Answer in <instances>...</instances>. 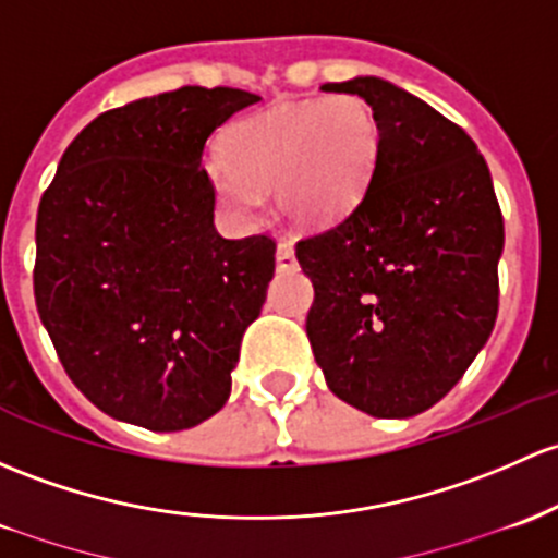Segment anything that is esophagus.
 Returning a JSON list of instances; mask_svg holds the SVG:
<instances>
[{"instance_id":"34e87169","label":"esophagus","mask_w":558,"mask_h":558,"mask_svg":"<svg viewBox=\"0 0 558 558\" xmlns=\"http://www.w3.org/2000/svg\"><path fill=\"white\" fill-rule=\"evenodd\" d=\"M275 259H278V269H296L294 243H291V240H280Z\"/></svg>"}]
</instances>
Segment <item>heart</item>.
I'll return each instance as SVG.
<instances>
[{
	"label": "heart",
	"mask_w": 558,
	"mask_h": 558,
	"mask_svg": "<svg viewBox=\"0 0 558 558\" xmlns=\"http://www.w3.org/2000/svg\"><path fill=\"white\" fill-rule=\"evenodd\" d=\"M374 109L353 93H333L251 114L221 136L210 162L216 197L234 216L259 208V190L296 225H328L357 203L379 155Z\"/></svg>",
	"instance_id": "1"
}]
</instances>
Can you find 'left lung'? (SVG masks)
Instances as JSON below:
<instances>
[{
    "mask_svg": "<svg viewBox=\"0 0 558 558\" xmlns=\"http://www.w3.org/2000/svg\"><path fill=\"white\" fill-rule=\"evenodd\" d=\"M324 90L361 96L383 138L361 201L296 243L315 289L307 339L333 396L372 417H414L495 328L500 203L473 138L417 96L379 77Z\"/></svg>",
    "mask_w": 558,
    "mask_h": 558,
    "instance_id": "left-lung-1",
    "label": "left lung"
}]
</instances>
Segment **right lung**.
Instances as JSON below:
<instances>
[{"mask_svg":"<svg viewBox=\"0 0 558 558\" xmlns=\"http://www.w3.org/2000/svg\"><path fill=\"white\" fill-rule=\"evenodd\" d=\"M259 96L179 87L98 114L37 210L34 299L69 379L109 417L186 430L232 390L275 240H227L205 141Z\"/></svg>","mask_w":558,"mask_h":558,"instance_id":"right-lung-1","label":"right lung"}]
</instances>
